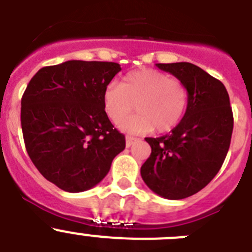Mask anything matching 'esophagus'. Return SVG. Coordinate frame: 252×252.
<instances>
[{
	"label": "esophagus",
	"instance_id": "esophagus-1",
	"mask_svg": "<svg viewBox=\"0 0 252 252\" xmlns=\"http://www.w3.org/2000/svg\"><path fill=\"white\" fill-rule=\"evenodd\" d=\"M139 140L136 139V137H132V136H126V146L127 148H130V146H132L135 142H137Z\"/></svg>",
	"mask_w": 252,
	"mask_h": 252
}]
</instances>
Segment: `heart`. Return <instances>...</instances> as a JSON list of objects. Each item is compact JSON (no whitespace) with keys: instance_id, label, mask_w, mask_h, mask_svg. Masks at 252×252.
Listing matches in <instances>:
<instances>
[{"instance_id":"heart-1","label":"heart","mask_w":252,"mask_h":252,"mask_svg":"<svg viewBox=\"0 0 252 252\" xmlns=\"http://www.w3.org/2000/svg\"><path fill=\"white\" fill-rule=\"evenodd\" d=\"M139 113L121 127L135 133L169 132L183 119L188 106V90L183 82L155 69L127 73L121 84L111 82L103 92V107L108 119L119 125L134 109Z\"/></svg>"}]
</instances>
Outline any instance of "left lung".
Wrapping results in <instances>:
<instances>
[{
    "mask_svg": "<svg viewBox=\"0 0 252 252\" xmlns=\"http://www.w3.org/2000/svg\"><path fill=\"white\" fill-rule=\"evenodd\" d=\"M157 66L183 82L188 106L171 132L145 139L151 154L141 177L160 197L183 199L203 189L221 169L232 136V108L226 87L199 66L187 62Z\"/></svg>",
    "mask_w": 252,
    "mask_h": 252,
    "instance_id": "left-lung-1",
    "label": "left lung"
}]
</instances>
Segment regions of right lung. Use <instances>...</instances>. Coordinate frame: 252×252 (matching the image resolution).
<instances>
[{
	"label": "right lung",
	"mask_w": 252,
	"mask_h": 252,
	"mask_svg": "<svg viewBox=\"0 0 252 252\" xmlns=\"http://www.w3.org/2000/svg\"><path fill=\"white\" fill-rule=\"evenodd\" d=\"M121 66L68 60L44 66L21 99L26 151L45 179L69 193L88 190L126 146L103 107L104 88Z\"/></svg>",
	"instance_id": "add662e5"
}]
</instances>
